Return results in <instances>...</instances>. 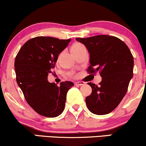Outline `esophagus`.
<instances>
[{
  "label": "esophagus",
  "instance_id": "34e87169",
  "mask_svg": "<svg viewBox=\"0 0 146 146\" xmlns=\"http://www.w3.org/2000/svg\"><path fill=\"white\" fill-rule=\"evenodd\" d=\"M84 84H85V83H84V82H78L75 83V86H82V85H84Z\"/></svg>",
  "mask_w": 146,
  "mask_h": 146
}]
</instances>
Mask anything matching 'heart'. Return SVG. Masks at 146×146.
<instances>
[{"label":"heart","mask_w":146,"mask_h":146,"mask_svg":"<svg viewBox=\"0 0 146 146\" xmlns=\"http://www.w3.org/2000/svg\"><path fill=\"white\" fill-rule=\"evenodd\" d=\"M82 46H84V45H82V43H75L73 45H72L71 51H73V50H76V49H78V48H79V47H82ZM70 75H74V73H73V72H71V73H70Z\"/></svg>","instance_id":"obj_1"}]
</instances>
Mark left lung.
<instances>
[{
	"instance_id": "obj_1",
	"label": "left lung",
	"mask_w": 146,
	"mask_h": 146,
	"mask_svg": "<svg viewBox=\"0 0 146 146\" xmlns=\"http://www.w3.org/2000/svg\"><path fill=\"white\" fill-rule=\"evenodd\" d=\"M90 53L89 74L100 72L99 86L89 82L92 93L86 98L89 111L96 115L111 112L120 104L133 76V56L120 38L109 35L76 38Z\"/></svg>"
}]
</instances>
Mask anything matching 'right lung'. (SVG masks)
<instances>
[{
  "mask_svg": "<svg viewBox=\"0 0 146 146\" xmlns=\"http://www.w3.org/2000/svg\"><path fill=\"white\" fill-rule=\"evenodd\" d=\"M70 41L71 38L36 36L26 41L15 57L17 83L30 106L45 117H57L62 113L68 90L74 86L73 82L65 81L58 86L47 80L58 54Z\"/></svg>",
  "mask_w": 146,
  "mask_h": 146,
  "instance_id": "1",
  "label": "right lung"
}]
</instances>
